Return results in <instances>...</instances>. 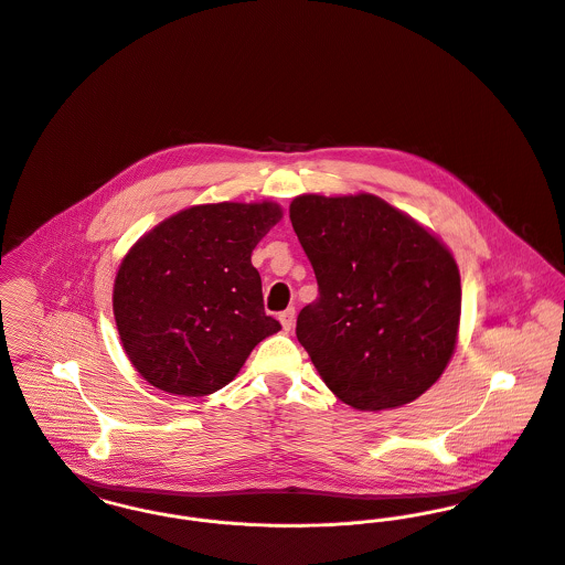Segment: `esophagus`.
<instances>
[{
    "label": "esophagus",
    "instance_id": "34e87169",
    "mask_svg": "<svg viewBox=\"0 0 565 565\" xmlns=\"http://www.w3.org/2000/svg\"><path fill=\"white\" fill-rule=\"evenodd\" d=\"M295 318H297V312H295V308H288L286 312L279 313V322H281L284 331H290V329L295 327Z\"/></svg>",
    "mask_w": 565,
    "mask_h": 565
}]
</instances>
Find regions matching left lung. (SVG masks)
Masks as SVG:
<instances>
[{
	"label": "left lung",
	"mask_w": 565,
	"mask_h": 565,
	"mask_svg": "<svg viewBox=\"0 0 565 565\" xmlns=\"http://www.w3.org/2000/svg\"><path fill=\"white\" fill-rule=\"evenodd\" d=\"M290 221L318 281L297 338L327 387L360 412L412 403L444 373L457 342L455 257L375 194H301Z\"/></svg>",
	"instance_id": "left-lung-1"
}]
</instances>
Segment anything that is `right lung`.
Segmentation results:
<instances>
[{"label": "right lung", "mask_w": 565, "mask_h": 565, "mask_svg": "<svg viewBox=\"0 0 565 565\" xmlns=\"http://www.w3.org/2000/svg\"><path fill=\"white\" fill-rule=\"evenodd\" d=\"M281 207L192 205L147 232L124 257L113 292L134 369L153 387L205 396L227 385L281 324L264 312L255 245Z\"/></svg>", "instance_id": "right-lung-1"}]
</instances>
